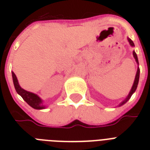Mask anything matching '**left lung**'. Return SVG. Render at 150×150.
Segmentation results:
<instances>
[{
	"label": "left lung",
	"mask_w": 150,
	"mask_h": 150,
	"mask_svg": "<svg viewBox=\"0 0 150 150\" xmlns=\"http://www.w3.org/2000/svg\"><path fill=\"white\" fill-rule=\"evenodd\" d=\"M128 43H129V44H130L132 47H135V44H134L133 41L131 39L128 38ZM133 57H134V58H135V61H136L137 64L139 65V60H138L137 54H136V53H135V51H133ZM139 73H140V69H139V68L138 67L137 71H136V75H135V80H134V82H133L132 87V89H131V90H130V92H129V93H128V96H127V97H126V98L125 99V100H124L123 101H122V102H121V103L118 105V106H117V107H121V106H122V105L125 104L126 102H128V100L131 98V96H132V94L135 92V90H136V89H137L138 84H139Z\"/></svg>",
	"instance_id": "8db88e82"
}]
</instances>
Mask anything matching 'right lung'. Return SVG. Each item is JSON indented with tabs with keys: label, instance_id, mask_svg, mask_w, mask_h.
Wrapping results in <instances>:
<instances>
[{
	"label": "right lung",
	"instance_id": "right-lung-1",
	"mask_svg": "<svg viewBox=\"0 0 150 150\" xmlns=\"http://www.w3.org/2000/svg\"><path fill=\"white\" fill-rule=\"evenodd\" d=\"M11 74H12L13 83H14L15 90L17 92V93L22 96V99H23L30 107H32L33 108H34V109H45L46 106L45 105H43V100H42L37 94L31 93V92L26 91V90H25L24 89H22V87L20 86L19 83H18V79L17 77H16V75H15V73L12 71Z\"/></svg>",
	"mask_w": 150,
	"mask_h": 150
}]
</instances>
